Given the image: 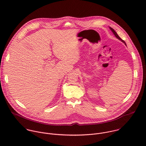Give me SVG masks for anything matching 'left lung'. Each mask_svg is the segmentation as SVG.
I'll return each mask as SVG.
<instances>
[{
	"label": "left lung",
	"mask_w": 146,
	"mask_h": 146,
	"mask_svg": "<svg viewBox=\"0 0 146 146\" xmlns=\"http://www.w3.org/2000/svg\"><path fill=\"white\" fill-rule=\"evenodd\" d=\"M110 30L112 31V32L113 33V34L115 35V36H116L118 39H119V40H121V42H123L125 44V45H126V43H125V42H124V40H122V39L119 37V36L117 35V34L116 33V31H115L112 28H111V27H110Z\"/></svg>",
	"instance_id": "8db88e82"
}]
</instances>
